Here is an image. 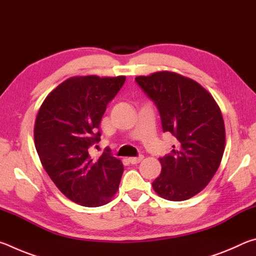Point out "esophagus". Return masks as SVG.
Returning a JSON list of instances; mask_svg holds the SVG:
<instances>
[{
	"mask_svg": "<svg viewBox=\"0 0 256 256\" xmlns=\"http://www.w3.org/2000/svg\"><path fill=\"white\" fill-rule=\"evenodd\" d=\"M142 159H144V156L140 154V156H138V157H131V158H128V162H130V164H136L140 162Z\"/></svg>",
	"mask_w": 256,
	"mask_h": 256,
	"instance_id": "obj_1",
	"label": "esophagus"
}]
</instances>
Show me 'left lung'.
Masks as SVG:
<instances>
[{
	"label": "left lung",
	"instance_id": "1",
	"mask_svg": "<svg viewBox=\"0 0 256 256\" xmlns=\"http://www.w3.org/2000/svg\"><path fill=\"white\" fill-rule=\"evenodd\" d=\"M136 81L157 107L162 132L176 138L170 154L159 158L162 172L152 188L166 200H188L206 188L222 162V112L204 88L177 73L156 72Z\"/></svg>",
	"mask_w": 256,
	"mask_h": 256
}]
</instances>
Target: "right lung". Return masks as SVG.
Returning <instances> with one entry per match:
<instances>
[{
  "instance_id": "1",
  "label": "right lung",
  "mask_w": 256,
  "mask_h": 256,
  "mask_svg": "<svg viewBox=\"0 0 256 256\" xmlns=\"http://www.w3.org/2000/svg\"><path fill=\"white\" fill-rule=\"evenodd\" d=\"M125 76H74L62 82L42 102L34 124V146L42 167L64 196L84 206L106 204L118 192L123 164L110 149L92 157L100 141L108 102Z\"/></svg>"
}]
</instances>
